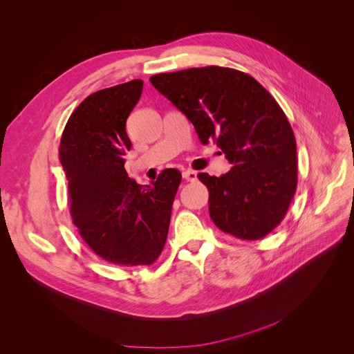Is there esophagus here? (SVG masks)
Wrapping results in <instances>:
<instances>
[{"instance_id": "1", "label": "esophagus", "mask_w": 354, "mask_h": 354, "mask_svg": "<svg viewBox=\"0 0 354 354\" xmlns=\"http://www.w3.org/2000/svg\"><path fill=\"white\" fill-rule=\"evenodd\" d=\"M182 175H183V179L187 180V182H195V180H198V174H196L195 171L187 169V171H185Z\"/></svg>"}]
</instances>
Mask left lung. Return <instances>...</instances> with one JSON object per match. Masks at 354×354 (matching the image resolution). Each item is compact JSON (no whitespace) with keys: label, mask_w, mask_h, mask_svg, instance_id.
Instances as JSON below:
<instances>
[{"label":"left lung","mask_w":354,"mask_h":354,"mask_svg":"<svg viewBox=\"0 0 354 354\" xmlns=\"http://www.w3.org/2000/svg\"><path fill=\"white\" fill-rule=\"evenodd\" d=\"M149 81L194 124L201 142L214 140L232 163L218 178L198 175L210 219L234 238H265L283 221L297 186L296 139L283 109L233 68H189Z\"/></svg>","instance_id":"obj_1"}]
</instances>
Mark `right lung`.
<instances>
[{
    "mask_svg": "<svg viewBox=\"0 0 354 354\" xmlns=\"http://www.w3.org/2000/svg\"><path fill=\"white\" fill-rule=\"evenodd\" d=\"M142 80L97 91L71 113L59 144L69 210L82 241L118 266L152 265L163 250L182 175L165 169L142 186L128 178L127 120Z\"/></svg>",
    "mask_w": 354,
    "mask_h": 354,
    "instance_id": "add662e5",
    "label": "right lung"
}]
</instances>
